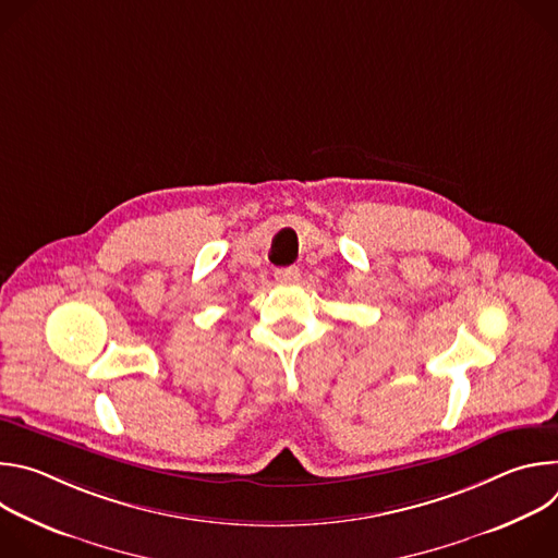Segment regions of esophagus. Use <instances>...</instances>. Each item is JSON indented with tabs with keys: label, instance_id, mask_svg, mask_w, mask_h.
<instances>
[{
	"label": "esophagus",
	"instance_id": "esophagus-1",
	"mask_svg": "<svg viewBox=\"0 0 558 558\" xmlns=\"http://www.w3.org/2000/svg\"><path fill=\"white\" fill-rule=\"evenodd\" d=\"M276 280L282 282V284H291V282H298L300 280V269L298 267H280L276 269Z\"/></svg>",
	"mask_w": 558,
	"mask_h": 558
}]
</instances>
